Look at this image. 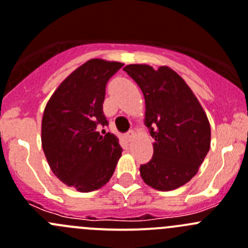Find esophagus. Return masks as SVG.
Wrapping results in <instances>:
<instances>
[{
    "label": "esophagus",
    "mask_w": 248,
    "mask_h": 248,
    "mask_svg": "<svg viewBox=\"0 0 248 248\" xmlns=\"http://www.w3.org/2000/svg\"><path fill=\"white\" fill-rule=\"evenodd\" d=\"M133 138H135V132L129 131L128 133H127V135H126V140H128V142H131V140H133Z\"/></svg>",
    "instance_id": "obj_1"
}]
</instances>
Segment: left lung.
<instances>
[{
  "mask_svg": "<svg viewBox=\"0 0 248 248\" xmlns=\"http://www.w3.org/2000/svg\"><path fill=\"white\" fill-rule=\"evenodd\" d=\"M142 89L145 126L154 138L153 158L140 165L148 186L171 191L198 172L210 148V124L202 105L184 79L168 66L124 68Z\"/></svg>",
  "mask_w": 248,
  "mask_h": 248,
  "instance_id": "left-lung-1",
  "label": "left lung"
}]
</instances>
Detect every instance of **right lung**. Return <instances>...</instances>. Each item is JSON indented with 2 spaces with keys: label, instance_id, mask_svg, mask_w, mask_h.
I'll list each match as a JSON object with an SVG mask.
<instances>
[{
  "label": "right lung",
  "instance_id": "1",
  "mask_svg": "<svg viewBox=\"0 0 248 248\" xmlns=\"http://www.w3.org/2000/svg\"><path fill=\"white\" fill-rule=\"evenodd\" d=\"M124 63L93 59L73 71L51 95L41 121V144L52 172L79 192L101 188L121 156L119 138L103 127L105 88Z\"/></svg>",
  "mask_w": 248,
  "mask_h": 248
}]
</instances>
